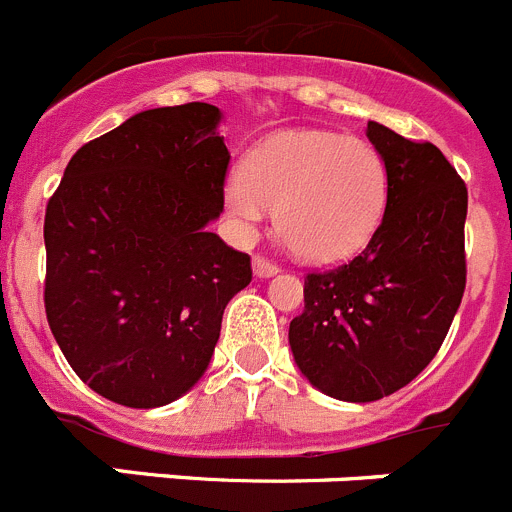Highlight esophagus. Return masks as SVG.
<instances>
[{"label":"esophagus","instance_id":"1","mask_svg":"<svg viewBox=\"0 0 512 512\" xmlns=\"http://www.w3.org/2000/svg\"><path fill=\"white\" fill-rule=\"evenodd\" d=\"M253 274H256L259 279L274 277V274H279V264L264 259V256H256V259H253Z\"/></svg>","mask_w":512,"mask_h":512}]
</instances>
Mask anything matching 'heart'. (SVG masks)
<instances>
[{"instance_id":"b5f03b06","label":"heart","mask_w":512,"mask_h":512,"mask_svg":"<svg viewBox=\"0 0 512 512\" xmlns=\"http://www.w3.org/2000/svg\"><path fill=\"white\" fill-rule=\"evenodd\" d=\"M387 164L364 138L325 130L279 133L243 161L223 189L225 212L243 235L277 210L289 251L315 264L348 259L377 233L387 207Z\"/></svg>"}]
</instances>
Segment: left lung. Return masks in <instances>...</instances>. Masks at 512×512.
Returning a JSON list of instances; mask_svg holds the SVG:
<instances>
[{
	"instance_id": "left-lung-1",
	"label": "left lung",
	"mask_w": 512,
	"mask_h": 512,
	"mask_svg": "<svg viewBox=\"0 0 512 512\" xmlns=\"http://www.w3.org/2000/svg\"><path fill=\"white\" fill-rule=\"evenodd\" d=\"M387 164V207L348 264L305 277L289 323L295 364L325 395L374 402L413 382L438 354L467 287V184L433 143L366 125Z\"/></svg>"
}]
</instances>
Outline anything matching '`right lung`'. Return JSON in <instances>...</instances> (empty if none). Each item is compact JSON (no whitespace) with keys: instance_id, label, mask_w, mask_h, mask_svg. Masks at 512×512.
Segmentation results:
<instances>
[{"instance_id":"right-lung-1","label":"right lung","mask_w":512,"mask_h":512,"mask_svg":"<svg viewBox=\"0 0 512 512\" xmlns=\"http://www.w3.org/2000/svg\"><path fill=\"white\" fill-rule=\"evenodd\" d=\"M215 104L156 107L71 156L45 207V315L81 382L161 408L200 382L251 256L207 225L230 153Z\"/></svg>"}]
</instances>
